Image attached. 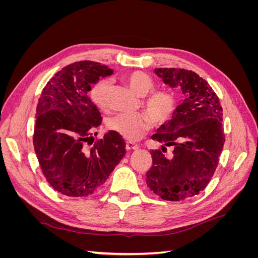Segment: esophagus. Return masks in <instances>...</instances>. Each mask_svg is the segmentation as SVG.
<instances>
[{
	"mask_svg": "<svg viewBox=\"0 0 258 258\" xmlns=\"http://www.w3.org/2000/svg\"><path fill=\"white\" fill-rule=\"evenodd\" d=\"M126 150L128 152H131V151H138L139 150V145L132 143V142H127L126 144Z\"/></svg>",
	"mask_w": 258,
	"mask_h": 258,
	"instance_id": "obj_1",
	"label": "esophagus"
}]
</instances>
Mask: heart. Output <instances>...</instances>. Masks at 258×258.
<instances>
[{"mask_svg":"<svg viewBox=\"0 0 258 258\" xmlns=\"http://www.w3.org/2000/svg\"><path fill=\"white\" fill-rule=\"evenodd\" d=\"M124 82L139 96H145L142 105L144 112L119 113L108 120V128L117 132L122 138L135 141L141 138L150 129L152 122L156 126L167 123L176 112L178 99L176 93L169 89L152 90L155 88V82L152 76L142 71H132L123 77ZM110 88V81L100 79L92 85L89 96L93 102L101 110L107 107V92ZM150 93L148 94V92Z\"/></svg>","mask_w":258,"mask_h":258,"instance_id":"b5f03b06","label":"heart"}]
</instances>
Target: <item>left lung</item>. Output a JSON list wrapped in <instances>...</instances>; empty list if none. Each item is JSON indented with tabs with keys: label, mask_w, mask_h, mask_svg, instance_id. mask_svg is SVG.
<instances>
[{
	"label": "left lung",
	"mask_w": 258,
	"mask_h": 258,
	"mask_svg": "<svg viewBox=\"0 0 258 258\" xmlns=\"http://www.w3.org/2000/svg\"><path fill=\"white\" fill-rule=\"evenodd\" d=\"M163 83L179 87L183 102L167 123L152 136L155 141L174 147L168 159L160 150H152L153 166L146 184L161 199L179 201L199 195L212 178L223 151V108L207 81L185 69H155Z\"/></svg>",
	"instance_id": "1"
}]
</instances>
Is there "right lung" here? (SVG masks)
<instances>
[{
    "mask_svg": "<svg viewBox=\"0 0 258 258\" xmlns=\"http://www.w3.org/2000/svg\"><path fill=\"white\" fill-rule=\"evenodd\" d=\"M112 73L99 62H74L51 77L38 99L34 151L46 181L66 196L98 190L126 155V142L117 132L92 137L102 117L88 97L90 85Z\"/></svg>",
    "mask_w": 258,
    "mask_h": 258,
    "instance_id": "add662e5",
    "label": "right lung"
}]
</instances>
